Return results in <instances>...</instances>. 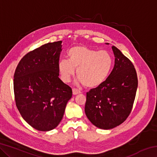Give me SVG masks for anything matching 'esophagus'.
Segmentation results:
<instances>
[{
  "mask_svg": "<svg viewBox=\"0 0 157 157\" xmlns=\"http://www.w3.org/2000/svg\"><path fill=\"white\" fill-rule=\"evenodd\" d=\"M81 91H79L78 89H73V95H77V94H80Z\"/></svg>",
  "mask_w": 157,
  "mask_h": 157,
  "instance_id": "obj_1",
  "label": "esophagus"
}]
</instances>
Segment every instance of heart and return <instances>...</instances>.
<instances>
[{"label": "heart", "instance_id": "heart-1", "mask_svg": "<svg viewBox=\"0 0 157 157\" xmlns=\"http://www.w3.org/2000/svg\"><path fill=\"white\" fill-rule=\"evenodd\" d=\"M112 57L107 50H96L84 46L71 48L68 51V60L58 63L62 80L68 82L75 74L78 83L88 88H95L104 83L112 66Z\"/></svg>", "mask_w": 157, "mask_h": 157}]
</instances>
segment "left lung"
<instances>
[{
  "instance_id": "obj_1",
  "label": "left lung",
  "mask_w": 157,
  "mask_h": 157,
  "mask_svg": "<svg viewBox=\"0 0 157 157\" xmlns=\"http://www.w3.org/2000/svg\"><path fill=\"white\" fill-rule=\"evenodd\" d=\"M112 50L113 70L104 83L86 93L84 108L91 123L103 129H113L126 120L138 87L136 71L131 61L116 47L113 46Z\"/></svg>"
}]
</instances>
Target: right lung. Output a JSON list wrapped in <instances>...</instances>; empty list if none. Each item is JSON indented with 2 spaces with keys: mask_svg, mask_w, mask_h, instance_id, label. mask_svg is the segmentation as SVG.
<instances>
[{
  "mask_svg": "<svg viewBox=\"0 0 157 157\" xmlns=\"http://www.w3.org/2000/svg\"><path fill=\"white\" fill-rule=\"evenodd\" d=\"M62 41L27 53L14 75L16 105L23 118L36 130L55 129L62 121L72 89L59 78Z\"/></svg>",
  "mask_w": 157,
  "mask_h": 157,
  "instance_id": "obj_1",
  "label": "right lung"
}]
</instances>
